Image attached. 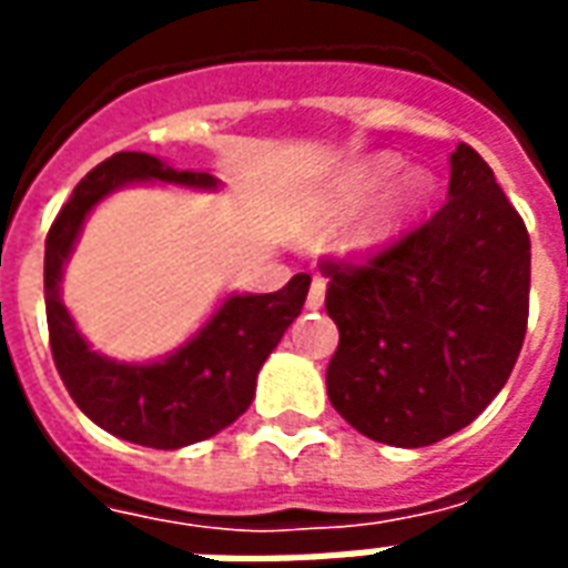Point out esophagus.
Instances as JSON below:
<instances>
[{
  "label": "esophagus",
  "instance_id": "esophagus-1",
  "mask_svg": "<svg viewBox=\"0 0 568 568\" xmlns=\"http://www.w3.org/2000/svg\"><path fill=\"white\" fill-rule=\"evenodd\" d=\"M325 304V283L322 280H313L307 292V310H320Z\"/></svg>",
  "mask_w": 568,
  "mask_h": 568
}]
</instances>
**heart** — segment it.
<instances>
[{
  "label": "heart",
  "instance_id": "obj_1",
  "mask_svg": "<svg viewBox=\"0 0 568 568\" xmlns=\"http://www.w3.org/2000/svg\"><path fill=\"white\" fill-rule=\"evenodd\" d=\"M395 173H398V161H393V158H377V161H371L368 166H362V170H356L353 175H346L344 182L337 185V191L328 197V203H325L322 219H325V222H341L346 215H353V212H356L365 200L374 197ZM428 194H432V175L410 173L405 182H402V187L395 191L393 203L383 212H377L371 222L362 224L356 234H353V240H349V246L356 248V252H365V248L377 246L383 236L393 231L398 219H405L407 212L419 210V206L426 203Z\"/></svg>",
  "mask_w": 568,
  "mask_h": 568
}]
</instances>
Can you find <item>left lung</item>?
Here are the masks:
<instances>
[{
	"label": "left lung",
	"instance_id": "left-lung-1",
	"mask_svg": "<svg viewBox=\"0 0 568 568\" xmlns=\"http://www.w3.org/2000/svg\"><path fill=\"white\" fill-rule=\"evenodd\" d=\"M341 332L332 407L365 438L428 447L499 395L529 316V234L471 145L450 154L447 203L365 264L325 261Z\"/></svg>",
	"mask_w": 568,
	"mask_h": 568
}]
</instances>
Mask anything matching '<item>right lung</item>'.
I'll list each match as a JSON object with an SVG mask.
<instances>
[{"instance_id": "obj_1", "label": "right lung", "mask_w": 568, "mask_h": 568, "mask_svg": "<svg viewBox=\"0 0 568 568\" xmlns=\"http://www.w3.org/2000/svg\"><path fill=\"white\" fill-rule=\"evenodd\" d=\"M161 185L215 191L203 170H175L145 151H118L81 179L44 240V310L51 353L81 414L109 435L154 450H179L219 435L246 414L255 381L285 328L297 320L310 276L297 273L271 295H227L194 337L154 362H118L91 349L60 297L63 267L93 206L118 187Z\"/></svg>"}]
</instances>
